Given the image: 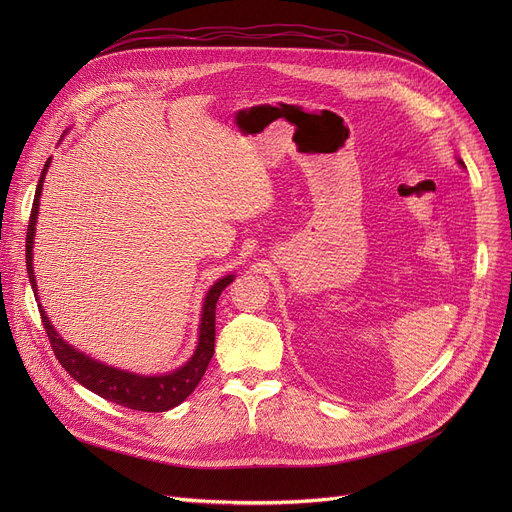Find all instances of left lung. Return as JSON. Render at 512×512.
Wrapping results in <instances>:
<instances>
[{
    "mask_svg": "<svg viewBox=\"0 0 512 512\" xmlns=\"http://www.w3.org/2000/svg\"><path fill=\"white\" fill-rule=\"evenodd\" d=\"M456 164H459V166H463V168H465V164H463V159H461V157H456Z\"/></svg>",
    "mask_w": 512,
    "mask_h": 512,
    "instance_id": "8db88e82",
    "label": "left lung"
}]
</instances>
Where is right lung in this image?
<instances>
[{
    "mask_svg": "<svg viewBox=\"0 0 512 512\" xmlns=\"http://www.w3.org/2000/svg\"><path fill=\"white\" fill-rule=\"evenodd\" d=\"M49 164H51V157L45 161V168L41 172L37 191H35L31 220H29V230H26V274H29V282L33 286L37 303H39V292H37V280H35V270H33V245H35V232H37L39 199H41L43 182H45ZM232 280H234V274H228L207 290L205 299H203V309H201L199 340H197V348H195L193 357L188 359L184 365H180L178 369H174L170 373H161V375H143V373L118 369V367H112L107 363H101L85 353H80L78 348L68 344L56 332V328L51 326V319L47 317L41 303H39V311H41L43 328L49 336L53 353H56L60 365L72 375V378L80 386H85L87 390L95 392L97 396L110 400V402H116V405L132 409V411L164 413V411L178 407L180 402L188 394H191L197 388V384L201 382L203 373L213 357L215 305H218L222 290Z\"/></svg>",
    "mask_w": 512,
    "mask_h": 512,
    "instance_id": "add662e5",
    "label": "right lung"
}]
</instances>
